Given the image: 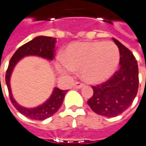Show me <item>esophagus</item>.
<instances>
[{
	"mask_svg": "<svg viewBox=\"0 0 146 146\" xmlns=\"http://www.w3.org/2000/svg\"><path fill=\"white\" fill-rule=\"evenodd\" d=\"M83 86H84V84H83V83H81V82L76 81V82H75V83H74V87H75V88L80 89V88H81V87H83Z\"/></svg>",
	"mask_w": 146,
	"mask_h": 146,
	"instance_id": "esophagus-1",
	"label": "esophagus"
}]
</instances>
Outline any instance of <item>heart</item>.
I'll list each match as a JSON object with an SVG mask.
<instances>
[{"instance_id": "1", "label": "heart", "mask_w": 146, "mask_h": 146, "mask_svg": "<svg viewBox=\"0 0 146 146\" xmlns=\"http://www.w3.org/2000/svg\"><path fill=\"white\" fill-rule=\"evenodd\" d=\"M120 61L117 46L110 42H76L68 46L63 61L57 62L62 71L80 70V76L90 84H100L109 80L115 72Z\"/></svg>"}]
</instances>
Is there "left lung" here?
Returning <instances> with one entry per match:
<instances>
[{"label": "left lung", "instance_id": "8db88e82", "mask_svg": "<svg viewBox=\"0 0 146 146\" xmlns=\"http://www.w3.org/2000/svg\"><path fill=\"white\" fill-rule=\"evenodd\" d=\"M120 50V69L107 81L92 86L93 96L87 101L96 114L115 117L128 109L139 87V70L132 52L113 38Z\"/></svg>", "mask_w": 146, "mask_h": 146}]
</instances>
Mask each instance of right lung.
<instances>
[{"label": "right lung", "instance_id": "obj_1", "mask_svg": "<svg viewBox=\"0 0 146 146\" xmlns=\"http://www.w3.org/2000/svg\"><path fill=\"white\" fill-rule=\"evenodd\" d=\"M56 42V38L55 37L43 36H36L31 41L27 42L25 45L20 47L15 52V54L13 55V56L11 57L9 62L8 69L5 74V83L8 88L11 101L20 113H21L22 115H24L25 116L31 120H43L53 115L62 105L65 95L67 92V90H62L56 87L53 90V92L50 95V98L45 103H43L42 105L37 107L26 108L19 105L13 98L11 89V84H10L11 76L18 61H20L25 56H36L49 60H52L54 57Z\"/></svg>", "mask_w": 146, "mask_h": 146}]
</instances>
